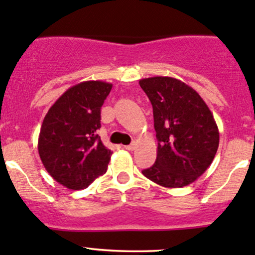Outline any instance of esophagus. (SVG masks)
<instances>
[{
  "mask_svg": "<svg viewBox=\"0 0 255 255\" xmlns=\"http://www.w3.org/2000/svg\"><path fill=\"white\" fill-rule=\"evenodd\" d=\"M135 145H136V144L134 143V141H133V143L129 144V145H125V149H127V150H134V149H135Z\"/></svg>",
  "mask_w": 255,
  "mask_h": 255,
  "instance_id": "obj_1",
  "label": "esophagus"
}]
</instances>
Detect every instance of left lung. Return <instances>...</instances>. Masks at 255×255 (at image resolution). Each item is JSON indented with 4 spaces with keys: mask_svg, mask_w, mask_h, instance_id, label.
<instances>
[{
    "mask_svg": "<svg viewBox=\"0 0 255 255\" xmlns=\"http://www.w3.org/2000/svg\"><path fill=\"white\" fill-rule=\"evenodd\" d=\"M152 105L157 138L156 161L143 170L166 188L193 183L208 170L219 148V128L205 101L193 88L172 77L139 80Z\"/></svg>",
    "mask_w": 255,
    "mask_h": 255,
    "instance_id": "obj_1",
    "label": "left lung"
}]
</instances>
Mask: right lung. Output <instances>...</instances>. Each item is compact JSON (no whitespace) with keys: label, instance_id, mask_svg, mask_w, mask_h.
Instances as JSON below:
<instances>
[{"label":"right lung","instance_id":"add662e5","mask_svg":"<svg viewBox=\"0 0 255 255\" xmlns=\"http://www.w3.org/2000/svg\"><path fill=\"white\" fill-rule=\"evenodd\" d=\"M111 83L88 80L66 90L50 107L40 128L37 150L50 176L79 191L106 172L112 151L96 134L101 106Z\"/></svg>","mask_w":255,"mask_h":255}]
</instances>
